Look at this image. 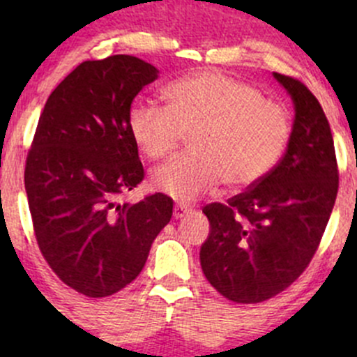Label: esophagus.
<instances>
[{
	"label": "esophagus",
	"mask_w": 357,
	"mask_h": 357,
	"mask_svg": "<svg viewBox=\"0 0 357 357\" xmlns=\"http://www.w3.org/2000/svg\"><path fill=\"white\" fill-rule=\"evenodd\" d=\"M190 211H192V207H190V205H186V204H176V205H174V218H176V219L183 218V215L188 214Z\"/></svg>",
	"instance_id": "34e87169"
}]
</instances>
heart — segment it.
Instances as JSON below:
<instances>
[{
  "label": "heart",
  "instance_id": "heart-1",
  "mask_svg": "<svg viewBox=\"0 0 357 357\" xmlns=\"http://www.w3.org/2000/svg\"><path fill=\"white\" fill-rule=\"evenodd\" d=\"M167 105L136 102L129 132L149 160H160L188 135L190 152L150 176L157 192L190 202L225 183L242 190L262 181L285 153L291 136L285 107L250 82L219 70H200L171 82Z\"/></svg>",
  "mask_w": 357,
  "mask_h": 357
}]
</instances>
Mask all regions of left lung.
Returning a JSON list of instances; mask_svg holds the SVG:
<instances>
[{
  "mask_svg": "<svg viewBox=\"0 0 357 357\" xmlns=\"http://www.w3.org/2000/svg\"><path fill=\"white\" fill-rule=\"evenodd\" d=\"M275 77L295 121L285 155L262 181L202 211L211 222L200 248L205 278L228 301L257 304L289 289L318 250L338 192L328 119L307 86Z\"/></svg>",
  "mask_w": 357,
  "mask_h": 357,
  "instance_id": "1",
  "label": "left lung"
}]
</instances>
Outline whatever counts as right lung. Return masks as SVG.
Returning a JSON list of instances; mask_svg holds the SVG:
<instances>
[{"mask_svg": "<svg viewBox=\"0 0 357 357\" xmlns=\"http://www.w3.org/2000/svg\"><path fill=\"white\" fill-rule=\"evenodd\" d=\"M157 72L131 55L79 63L50 95L29 149L24 181L36 242L53 273L86 297L129 285L171 221L164 193L119 204L145 178L129 110Z\"/></svg>", "mask_w": 357, "mask_h": 357, "instance_id": "1", "label": "right lung"}]
</instances>
